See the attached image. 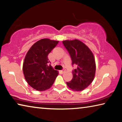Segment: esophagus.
I'll use <instances>...</instances> for the list:
<instances>
[{
	"label": "esophagus",
	"mask_w": 122,
	"mask_h": 122,
	"mask_svg": "<svg viewBox=\"0 0 122 122\" xmlns=\"http://www.w3.org/2000/svg\"><path fill=\"white\" fill-rule=\"evenodd\" d=\"M60 71L61 72V73H65V71H64V70H62V71Z\"/></svg>",
	"instance_id": "esophagus-1"
}]
</instances>
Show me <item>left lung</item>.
Returning a JSON list of instances; mask_svg holds the SVG:
<instances>
[{
  "label": "left lung",
  "mask_w": 122,
  "mask_h": 122,
  "mask_svg": "<svg viewBox=\"0 0 122 122\" xmlns=\"http://www.w3.org/2000/svg\"><path fill=\"white\" fill-rule=\"evenodd\" d=\"M62 42L71 57L72 65L77 66L72 71V80L66 83L75 92L83 90L93 81L95 75L96 63L93 53L86 45L77 39L65 40Z\"/></svg>",
  "instance_id": "obj_1"
}]
</instances>
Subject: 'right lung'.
<instances>
[{"label":"right lung","instance_id":"add662e5","mask_svg":"<svg viewBox=\"0 0 122 122\" xmlns=\"http://www.w3.org/2000/svg\"><path fill=\"white\" fill-rule=\"evenodd\" d=\"M59 41L42 39L36 42L27 53L23 63V73L26 81L38 91L46 90L52 86L59 72L54 69L48 55Z\"/></svg>","mask_w":122,"mask_h":122}]
</instances>
